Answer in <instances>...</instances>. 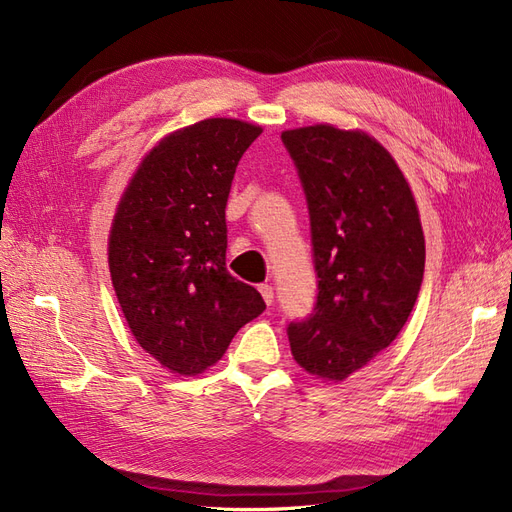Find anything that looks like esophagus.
<instances>
[{"mask_svg": "<svg viewBox=\"0 0 512 512\" xmlns=\"http://www.w3.org/2000/svg\"><path fill=\"white\" fill-rule=\"evenodd\" d=\"M259 291H261V296H264L266 304H268V306H272V302H274V289H272V285H268V283L259 285Z\"/></svg>", "mask_w": 512, "mask_h": 512, "instance_id": "obj_1", "label": "esophagus"}]
</instances>
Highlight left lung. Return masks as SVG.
I'll return each instance as SVG.
<instances>
[{
	"instance_id": "obj_1",
	"label": "left lung",
	"mask_w": 512,
	"mask_h": 512,
	"mask_svg": "<svg viewBox=\"0 0 512 512\" xmlns=\"http://www.w3.org/2000/svg\"><path fill=\"white\" fill-rule=\"evenodd\" d=\"M309 203L319 279L315 313L289 326L300 367L343 382L384 352L410 317L425 233L397 160L360 128L313 124L283 130Z\"/></svg>"
}]
</instances>
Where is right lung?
Returning a JSON list of instances; mask_svg holds the SVG:
<instances>
[{"instance_id": "right-lung-1", "label": "right lung", "mask_w": 512, "mask_h": 512, "mask_svg": "<svg viewBox=\"0 0 512 512\" xmlns=\"http://www.w3.org/2000/svg\"><path fill=\"white\" fill-rule=\"evenodd\" d=\"M264 128L208 118L141 158L109 231V272L135 341L160 367L199 375L266 302L225 268L233 173Z\"/></svg>"}]
</instances>
